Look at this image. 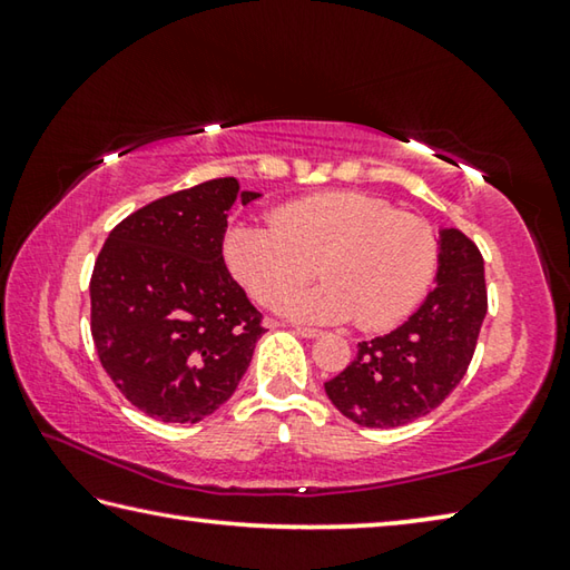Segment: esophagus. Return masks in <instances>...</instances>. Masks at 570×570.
I'll return each mask as SVG.
<instances>
[{"mask_svg": "<svg viewBox=\"0 0 570 570\" xmlns=\"http://www.w3.org/2000/svg\"><path fill=\"white\" fill-rule=\"evenodd\" d=\"M294 332L298 336H306V340H316V336H322V330H314V326H294Z\"/></svg>", "mask_w": 570, "mask_h": 570, "instance_id": "esophagus-1", "label": "esophagus"}]
</instances>
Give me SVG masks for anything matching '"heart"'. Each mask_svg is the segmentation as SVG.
<instances>
[{"mask_svg":"<svg viewBox=\"0 0 570 570\" xmlns=\"http://www.w3.org/2000/svg\"><path fill=\"white\" fill-rule=\"evenodd\" d=\"M236 282L264 306H278L315 275L327 282L288 299L296 320L346 322L380 332L420 306L438 268L428 220L362 190H324L278 206L272 224H236L224 238Z\"/></svg>","mask_w":570,"mask_h":570,"instance_id":"obj_1","label":"heart"}]
</instances>
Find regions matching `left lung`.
<instances>
[{
	"label": "left lung",
	"instance_id": "8db88e82",
	"mask_svg": "<svg viewBox=\"0 0 570 570\" xmlns=\"http://www.w3.org/2000/svg\"><path fill=\"white\" fill-rule=\"evenodd\" d=\"M438 286L397 330L356 344L326 397L362 428L390 430L430 414L465 377L488 312L485 266L458 228L440 230Z\"/></svg>",
	"mask_w": 570,
	"mask_h": 570
}]
</instances>
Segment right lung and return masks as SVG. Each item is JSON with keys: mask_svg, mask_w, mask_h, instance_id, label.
I'll list each match as a JSON object with an SVG mask.
<instances>
[{"mask_svg": "<svg viewBox=\"0 0 570 570\" xmlns=\"http://www.w3.org/2000/svg\"><path fill=\"white\" fill-rule=\"evenodd\" d=\"M258 193L216 178L170 193L110 230L90 278L102 370L160 422H198L244 377L266 332L224 262L228 210Z\"/></svg>", "mask_w": 570, "mask_h": 570, "instance_id": "right-lung-1", "label": "right lung"}]
</instances>
